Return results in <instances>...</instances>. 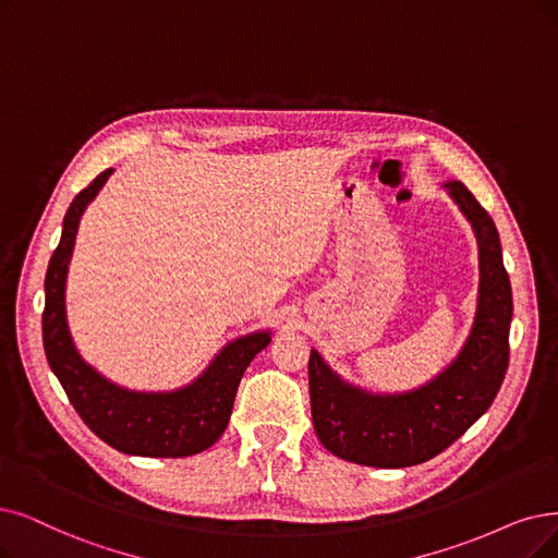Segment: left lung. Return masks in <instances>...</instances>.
Instances as JSON below:
<instances>
[{
    "instance_id": "obj_1",
    "label": "left lung",
    "mask_w": 558,
    "mask_h": 558,
    "mask_svg": "<svg viewBox=\"0 0 558 558\" xmlns=\"http://www.w3.org/2000/svg\"><path fill=\"white\" fill-rule=\"evenodd\" d=\"M444 190L478 242V304L470 337L433 380L400 393H373L345 383L318 350L308 356L311 416L323 447L341 460L398 470L449 449L478 421L504 383L512 318L510 279L493 217L460 181Z\"/></svg>"
}]
</instances>
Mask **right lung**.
Wrapping results in <instances>:
<instances>
[{"label": "right lung", "instance_id": "right-lung-1", "mask_svg": "<svg viewBox=\"0 0 558 558\" xmlns=\"http://www.w3.org/2000/svg\"><path fill=\"white\" fill-rule=\"evenodd\" d=\"M114 169L102 171L82 190L63 217L59 247L46 275L43 348L65 396L109 447L128 456L185 458L210 449L227 430L238 385L254 356L272 341L270 329H258L227 343L206 371L185 387L171 391H135L107 380L75 348L65 318V277L75 235L86 206Z\"/></svg>", "mask_w": 558, "mask_h": 558}]
</instances>
